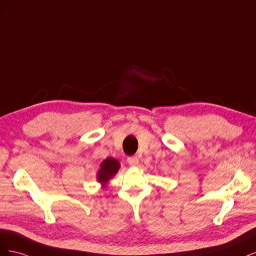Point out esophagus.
Instances as JSON below:
<instances>
[{
    "instance_id": "obj_1",
    "label": "esophagus",
    "mask_w": 256,
    "mask_h": 256,
    "mask_svg": "<svg viewBox=\"0 0 256 256\" xmlns=\"http://www.w3.org/2000/svg\"><path fill=\"white\" fill-rule=\"evenodd\" d=\"M127 161H128V164H129L131 166H138V158L136 156L128 157Z\"/></svg>"
}]
</instances>
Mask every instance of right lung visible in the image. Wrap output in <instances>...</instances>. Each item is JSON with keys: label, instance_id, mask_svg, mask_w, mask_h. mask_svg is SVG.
Instances as JSON below:
<instances>
[{"label": "right lung", "instance_id": "right-lung-1", "mask_svg": "<svg viewBox=\"0 0 256 256\" xmlns=\"http://www.w3.org/2000/svg\"><path fill=\"white\" fill-rule=\"evenodd\" d=\"M120 168V162L116 159L111 157L104 159L102 164H100V168L97 173V180L100 184H102L104 187L106 184L118 172Z\"/></svg>", "mask_w": 256, "mask_h": 256}]
</instances>
